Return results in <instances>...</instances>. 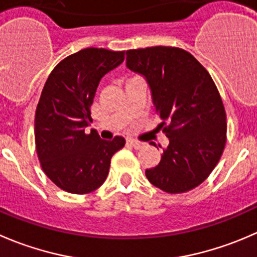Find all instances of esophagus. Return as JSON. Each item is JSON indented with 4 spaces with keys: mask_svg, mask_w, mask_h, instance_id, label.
Here are the masks:
<instances>
[{
    "mask_svg": "<svg viewBox=\"0 0 257 257\" xmlns=\"http://www.w3.org/2000/svg\"><path fill=\"white\" fill-rule=\"evenodd\" d=\"M126 143H128L131 147H133L134 149H141L146 146V143H143V142L141 141H136V139H128Z\"/></svg>",
    "mask_w": 257,
    "mask_h": 257,
    "instance_id": "obj_1",
    "label": "esophagus"
}]
</instances>
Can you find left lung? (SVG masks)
Segmentation results:
<instances>
[{"label": "left lung", "mask_w": 257, "mask_h": 257, "mask_svg": "<svg viewBox=\"0 0 257 257\" xmlns=\"http://www.w3.org/2000/svg\"><path fill=\"white\" fill-rule=\"evenodd\" d=\"M126 68L146 78L159 126L169 138L147 178L167 193L196 188L213 171L226 144V111L217 86L196 57L179 47L128 50Z\"/></svg>", "instance_id": "obj_1"}]
</instances>
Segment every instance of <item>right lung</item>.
<instances>
[{
	"mask_svg": "<svg viewBox=\"0 0 257 257\" xmlns=\"http://www.w3.org/2000/svg\"><path fill=\"white\" fill-rule=\"evenodd\" d=\"M124 51L88 47L60 61L47 78L35 114V143L42 171L59 188L85 195L104 183L123 137L103 141L85 133L90 106L106 73L119 66Z\"/></svg>",
	"mask_w": 257,
	"mask_h": 257,
	"instance_id": "add662e5",
	"label": "right lung"
}]
</instances>
